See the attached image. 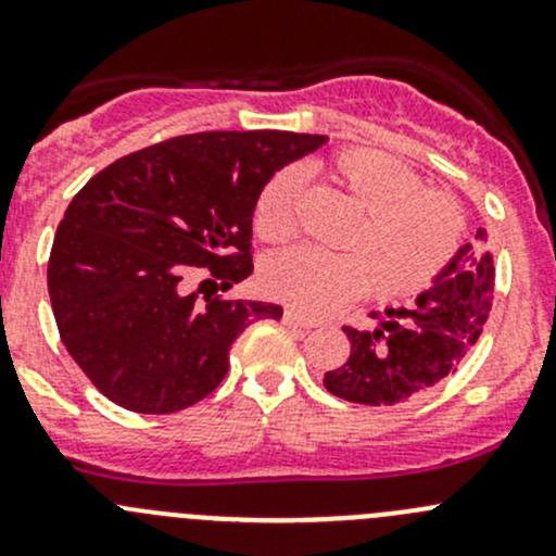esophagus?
I'll list each match as a JSON object with an SVG mask.
<instances>
[{"mask_svg": "<svg viewBox=\"0 0 556 556\" xmlns=\"http://www.w3.org/2000/svg\"><path fill=\"white\" fill-rule=\"evenodd\" d=\"M285 323L293 325V328H301V330H312L317 328V319H312L309 314L299 312V309H285Z\"/></svg>", "mask_w": 556, "mask_h": 556, "instance_id": "esophagus-1", "label": "esophagus"}]
</instances>
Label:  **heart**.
Instances as JSON below:
<instances>
[{
	"label": "heart",
	"mask_w": 556,
	"mask_h": 556,
	"mask_svg": "<svg viewBox=\"0 0 556 556\" xmlns=\"http://www.w3.org/2000/svg\"><path fill=\"white\" fill-rule=\"evenodd\" d=\"M333 182L361 206L344 233V252L290 247L263 263V285L277 299L328 312L374 288L379 299H403L433 282L452 261L465 217L450 193L419 188V174L382 150L350 148L330 161ZM304 172L285 166L263 185L252 226L266 242L299 228Z\"/></svg>",
	"instance_id": "obj_1"
}]
</instances>
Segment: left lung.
Wrapping results in <instances>:
<instances>
[{"label": "left lung", "mask_w": 556, "mask_h": 556, "mask_svg": "<svg viewBox=\"0 0 556 556\" xmlns=\"http://www.w3.org/2000/svg\"><path fill=\"white\" fill-rule=\"evenodd\" d=\"M495 266L486 231L463 244L425 293L401 309H384L371 330L344 328L352 352L325 374V390L363 406H397L457 371L492 309Z\"/></svg>", "instance_id": "left-lung-1"}]
</instances>
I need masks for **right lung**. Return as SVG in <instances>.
Listing matches in <instances>:
<instances>
[{
    "label": "right lung",
    "mask_w": 556,
    "mask_h": 556,
    "mask_svg": "<svg viewBox=\"0 0 556 556\" xmlns=\"http://www.w3.org/2000/svg\"><path fill=\"white\" fill-rule=\"evenodd\" d=\"M328 142L319 134L201 131L115 161L72 199L48 261V293L72 361L112 403L174 414L210 395L228 352L266 301L206 304L201 282L228 290L252 274L250 239L263 185Z\"/></svg>",
    "instance_id": "1"
}]
</instances>
